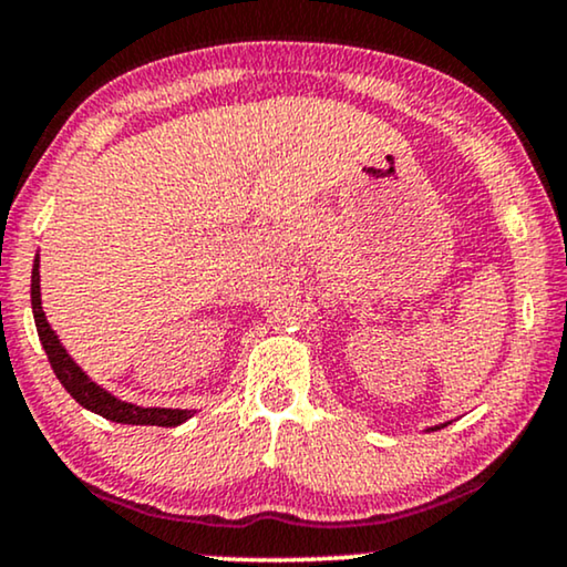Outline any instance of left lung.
<instances>
[{"label": "left lung", "instance_id": "obj_1", "mask_svg": "<svg viewBox=\"0 0 567 567\" xmlns=\"http://www.w3.org/2000/svg\"><path fill=\"white\" fill-rule=\"evenodd\" d=\"M442 426H447V424H440V426H432V429H429V432H436V429H442Z\"/></svg>", "mask_w": 567, "mask_h": 567}]
</instances>
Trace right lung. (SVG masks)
I'll return each mask as SVG.
<instances>
[{"label": "right lung", "mask_w": 567, "mask_h": 567, "mask_svg": "<svg viewBox=\"0 0 567 567\" xmlns=\"http://www.w3.org/2000/svg\"><path fill=\"white\" fill-rule=\"evenodd\" d=\"M31 306L35 329H39V340L44 346L49 363H52L56 379H60L64 390L75 398V403L89 408L91 413L104 415V419L117 421V424L131 426H181L190 419L193 411H181V408H143L135 403H125V400L114 398L106 392L102 384H96L78 363L70 358L68 350L60 342V337L47 321L44 308H41V275H39V254L33 259L31 271Z\"/></svg>", "instance_id": "add662e5"}]
</instances>
